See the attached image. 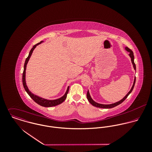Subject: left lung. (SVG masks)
<instances>
[{"mask_svg":"<svg viewBox=\"0 0 152 152\" xmlns=\"http://www.w3.org/2000/svg\"><path fill=\"white\" fill-rule=\"evenodd\" d=\"M125 49L129 53V56H130V58H131V61H132V64H133V67H134V69H136V65H135V64H134V55H133V51L130 50L129 48H128V47H126V48H125ZM135 82H136V77L134 78V83H133V86L132 87V88H131V89H130V91L128 93V94L122 99V100H121V101H119V102H116V103H114V104H110V105H103V104H98V103H96V102H95V101H94L92 99V98H91V96H90V95H89V91H88V92H87V99H88V101L89 102V103L91 104H92L93 106H94V107H98V108H113V107H116L117 105H119V104H121L122 102H123L126 98H127V97L128 96V95L130 94V93H131V92L132 91V90H133V88H134V84H135Z\"/></svg>","mask_w":152,"mask_h":152,"instance_id":"left-lung-1","label":"left lung"}]
</instances>
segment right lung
Masks as SVG:
<instances>
[{
    "label": "right lung",
    "instance_id": "obj_1",
    "mask_svg": "<svg viewBox=\"0 0 152 152\" xmlns=\"http://www.w3.org/2000/svg\"><path fill=\"white\" fill-rule=\"evenodd\" d=\"M43 42H40V43H39L36 44H35L33 48L31 49L30 53H29V54H28V56L26 58V61H25V63H24V70H23V75H22V82H23V87L24 89L26 90V91L27 92V93L29 95V96L31 97V98L35 102H36L37 104H38L39 105L42 106V107H54V106H56V105H58L61 103H63L66 99V96H67V94L69 91V87H68L67 88V90H66V92H65V95L59 98V99H56V100H47V99H43L42 98H40L34 94H33L28 89V88L26 86V81H25V74H26V65L27 64L31 56V54L34 50V49L36 48V47L40 44L42 43Z\"/></svg>",
    "mask_w": 152,
    "mask_h": 152
}]
</instances>
